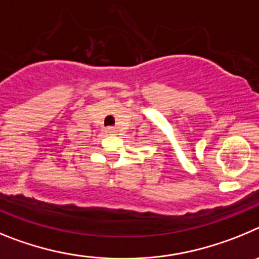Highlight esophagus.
Segmentation results:
<instances>
[{
	"label": "esophagus",
	"mask_w": 259,
	"mask_h": 259,
	"mask_svg": "<svg viewBox=\"0 0 259 259\" xmlns=\"http://www.w3.org/2000/svg\"><path fill=\"white\" fill-rule=\"evenodd\" d=\"M116 132H117V130H116L115 127H106V133H108V134H116Z\"/></svg>",
	"instance_id": "1"
}]
</instances>
